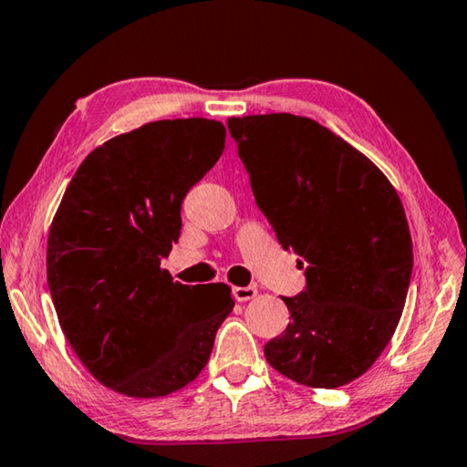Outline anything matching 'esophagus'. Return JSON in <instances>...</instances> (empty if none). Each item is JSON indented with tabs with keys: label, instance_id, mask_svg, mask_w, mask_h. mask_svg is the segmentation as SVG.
<instances>
[{
	"label": "esophagus",
	"instance_id": "obj_1",
	"mask_svg": "<svg viewBox=\"0 0 467 467\" xmlns=\"http://www.w3.org/2000/svg\"><path fill=\"white\" fill-rule=\"evenodd\" d=\"M258 296V289L256 287H234V297L238 301H250Z\"/></svg>",
	"mask_w": 467,
	"mask_h": 467
}]
</instances>
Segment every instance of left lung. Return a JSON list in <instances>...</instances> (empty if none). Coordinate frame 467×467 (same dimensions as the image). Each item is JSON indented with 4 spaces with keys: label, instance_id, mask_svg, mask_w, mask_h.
<instances>
[{
    "label": "left lung",
    "instance_id": "1",
    "mask_svg": "<svg viewBox=\"0 0 467 467\" xmlns=\"http://www.w3.org/2000/svg\"><path fill=\"white\" fill-rule=\"evenodd\" d=\"M258 209L305 260L306 287L283 297L291 324L268 340L276 371L340 388L378 361L402 316L412 238L394 186L320 122L296 114L227 119Z\"/></svg>",
    "mask_w": 467,
    "mask_h": 467
}]
</instances>
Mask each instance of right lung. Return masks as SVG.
Listing matches in <instances>:
<instances>
[{
	"label": "right lung",
	"instance_id": "right-lung-1",
	"mask_svg": "<svg viewBox=\"0 0 467 467\" xmlns=\"http://www.w3.org/2000/svg\"><path fill=\"white\" fill-rule=\"evenodd\" d=\"M225 150L207 119L147 122L81 161L53 219L47 281L65 338L119 394L158 398L207 365L234 309L225 283H174L160 268L182 201Z\"/></svg>",
	"mask_w": 467,
	"mask_h": 467
}]
</instances>
